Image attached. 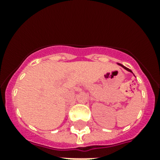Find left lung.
Masks as SVG:
<instances>
[{"label":"left lung","instance_id":"obj_1","mask_svg":"<svg viewBox=\"0 0 160 160\" xmlns=\"http://www.w3.org/2000/svg\"><path fill=\"white\" fill-rule=\"evenodd\" d=\"M118 65H120V66H121V67H123V68H124V70H126L127 71H129V72H131V73H133V72H132V71H131V70H129V68L125 67V66H124V65H121V64H119V63H118Z\"/></svg>","mask_w":160,"mask_h":160}]
</instances>
